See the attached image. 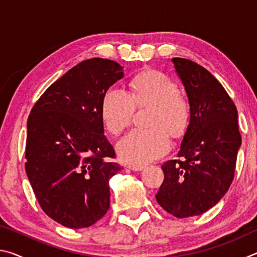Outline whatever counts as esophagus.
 <instances>
[{"mask_svg":"<svg viewBox=\"0 0 257 257\" xmlns=\"http://www.w3.org/2000/svg\"><path fill=\"white\" fill-rule=\"evenodd\" d=\"M128 168L130 169V170H133V171H142V170H144V169H145V165L132 164V165H129Z\"/></svg>","mask_w":257,"mask_h":257,"instance_id":"34e87169","label":"esophagus"}]
</instances>
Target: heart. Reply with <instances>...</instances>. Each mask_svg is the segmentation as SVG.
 <instances>
[{
    "instance_id": "heart-1",
    "label": "heart",
    "mask_w": 257,
    "mask_h": 257,
    "mask_svg": "<svg viewBox=\"0 0 257 257\" xmlns=\"http://www.w3.org/2000/svg\"><path fill=\"white\" fill-rule=\"evenodd\" d=\"M132 93L107 89L101 105L104 124L111 134H119L132 123L136 105H153L149 122L153 127L136 128L119 141L116 151L124 162L145 164L160 159L170 150V135L179 138L186 133L191 116L190 104L179 93L170 77L158 70H146L133 78Z\"/></svg>"
}]
</instances>
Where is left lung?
I'll return each instance as SVG.
<instances>
[{"instance_id": "obj_1", "label": "left lung", "mask_w": 257, "mask_h": 257, "mask_svg": "<svg viewBox=\"0 0 257 257\" xmlns=\"http://www.w3.org/2000/svg\"><path fill=\"white\" fill-rule=\"evenodd\" d=\"M185 86L191 116L178 160L162 165L156 201L176 217L199 215L227 193L233 180L241 136L237 107L223 86L193 61L173 58Z\"/></svg>"}]
</instances>
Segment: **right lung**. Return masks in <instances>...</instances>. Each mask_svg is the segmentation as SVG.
<instances>
[{
	"mask_svg": "<svg viewBox=\"0 0 257 257\" xmlns=\"http://www.w3.org/2000/svg\"><path fill=\"white\" fill-rule=\"evenodd\" d=\"M115 61L94 58L71 68L35 103L27 121L26 173L47 215L71 229L87 228L110 207L111 162L104 136V94L123 77Z\"/></svg>",
	"mask_w": 257,
	"mask_h": 257,
	"instance_id": "add662e5",
	"label": "right lung"
}]
</instances>
